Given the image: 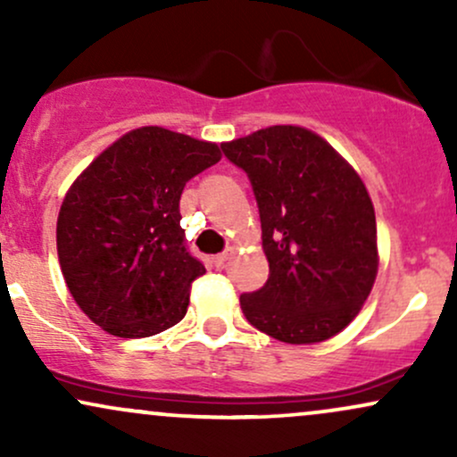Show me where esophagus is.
<instances>
[{"mask_svg":"<svg viewBox=\"0 0 457 457\" xmlns=\"http://www.w3.org/2000/svg\"><path fill=\"white\" fill-rule=\"evenodd\" d=\"M232 251H234V249H228V251H223V253L214 255V266H217V269H223L225 262H228L229 255H232Z\"/></svg>","mask_w":457,"mask_h":457,"instance_id":"1","label":"esophagus"}]
</instances>
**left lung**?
I'll list each match as a JSON object with an SVG mask.
<instances>
[{"label":"left lung","instance_id":"1","mask_svg":"<svg viewBox=\"0 0 457 457\" xmlns=\"http://www.w3.org/2000/svg\"><path fill=\"white\" fill-rule=\"evenodd\" d=\"M253 187L269 281L240 296L245 318L286 344L335 337L378 275L376 212L365 182L313 130L277 124L221 144Z\"/></svg>","mask_w":457,"mask_h":457}]
</instances>
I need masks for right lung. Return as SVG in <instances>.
Listing matches in <instances>:
<instances>
[{
    "instance_id": "obj_1",
    "label": "right lung",
    "mask_w": 457,
    "mask_h": 457,
    "mask_svg": "<svg viewBox=\"0 0 457 457\" xmlns=\"http://www.w3.org/2000/svg\"><path fill=\"white\" fill-rule=\"evenodd\" d=\"M221 148L162 127L115 139L68 188L57 258L72 298L103 330L150 337L185 318L206 269L185 246L180 195Z\"/></svg>"
}]
</instances>
